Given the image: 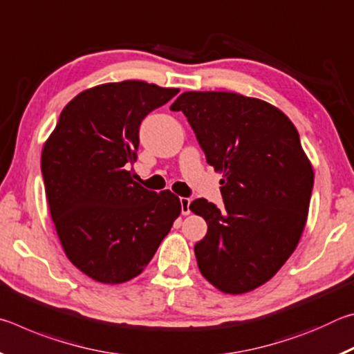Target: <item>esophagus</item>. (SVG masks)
I'll return each mask as SVG.
<instances>
[{
	"instance_id": "obj_1",
	"label": "esophagus",
	"mask_w": 354,
	"mask_h": 354,
	"mask_svg": "<svg viewBox=\"0 0 354 354\" xmlns=\"http://www.w3.org/2000/svg\"><path fill=\"white\" fill-rule=\"evenodd\" d=\"M179 203H181V214L189 215L190 214V198H179Z\"/></svg>"
}]
</instances>
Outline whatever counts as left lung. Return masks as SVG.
<instances>
[{
    "label": "left lung",
    "mask_w": 354,
    "mask_h": 354,
    "mask_svg": "<svg viewBox=\"0 0 354 354\" xmlns=\"http://www.w3.org/2000/svg\"><path fill=\"white\" fill-rule=\"evenodd\" d=\"M170 109L187 117L207 164L223 173V209L190 205L207 223L195 245L200 272L225 293L254 290L289 259L308 220L314 170L298 131L278 107L232 92H184Z\"/></svg>",
    "instance_id": "8db88e82"
}]
</instances>
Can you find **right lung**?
Returning a JSON list of instances; mask_svg holds the SVG:
<instances>
[{
    "label": "right lung",
    "instance_id": "add662e5",
    "mask_svg": "<svg viewBox=\"0 0 354 354\" xmlns=\"http://www.w3.org/2000/svg\"><path fill=\"white\" fill-rule=\"evenodd\" d=\"M179 88L122 81L87 88L64 107L41 149V175L59 241L76 268L120 284L151 261L181 203L147 190L127 169L137 159L142 120Z\"/></svg>",
    "mask_w": 354,
    "mask_h": 354
}]
</instances>
